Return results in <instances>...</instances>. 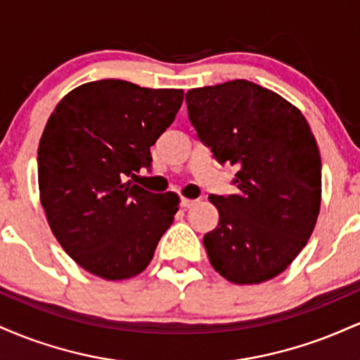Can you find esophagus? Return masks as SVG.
Returning <instances> with one entry per match:
<instances>
[{
	"label": "esophagus",
	"mask_w": 360,
	"mask_h": 360,
	"mask_svg": "<svg viewBox=\"0 0 360 360\" xmlns=\"http://www.w3.org/2000/svg\"><path fill=\"white\" fill-rule=\"evenodd\" d=\"M196 205V200H188V198H181V206H183L184 210L191 208V206Z\"/></svg>",
	"instance_id": "1"
}]
</instances>
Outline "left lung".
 Returning <instances> with one entry per match:
<instances>
[{"label": "left lung", "instance_id": "left-lung-1", "mask_svg": "<svg viewBox=\"0 0 360 360\" xmlns=\"http://www.w3.org/2000/svg\"><path fill=\"white\" fill-rule=\"evenodd\" d=\"M188 117L218 164L237 166L235 194H210L220 221L203 238L214 271L237 284L283 272L320 212L321 159L291 103L245 79L189 89Z\"/></svg>", "mask_w": 360, "mask_h": 360}]
</instances>
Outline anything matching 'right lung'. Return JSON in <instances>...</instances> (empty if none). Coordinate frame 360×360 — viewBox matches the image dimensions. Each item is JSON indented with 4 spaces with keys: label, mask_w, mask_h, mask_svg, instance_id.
I'll list each match as a JSON object with an SVG mask.
<instances>
[{
    "label": "right lung",
    "mask_w": 360,
    "mask_h": 360,
    "mask_svg": "<svg viewBox=\"0 0 360 360\" xmlns=\"http://www.w3.org/2000/svg\"><path fill=\"white\" fill-rule=\"evenodd\" d=\"M183 89L88 82L60 100L40 139L39 188L62 249L91 274L120 281L148 266L179 198L131 183L174 122Z\"/></svg>",
    "instance_id": "obj_1"
}]
</instances>
